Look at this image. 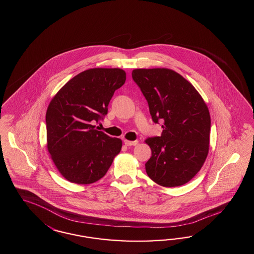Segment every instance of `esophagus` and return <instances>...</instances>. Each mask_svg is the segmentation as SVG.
<instances>
[{
  "instance_id": "obj_1",
  "label": "esophagus",
  "mask_w": 254,
  "mask_h": 254,
  "mask_svg": "<svg viewBox=\"0 0 254 254\" xmlns=\"http://www.w3.org/2000/svg\"><path fill=\"white\" fill-rule=\"evenodd\" d=\"M125 144L127 146H131V145H137L138 144V141H128V140H125L124 141Z\"/></svg>"
}]
</instances>
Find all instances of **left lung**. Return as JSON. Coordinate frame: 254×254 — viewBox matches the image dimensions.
<instances>
[{"label": "left lung", "mask_w": 254, "mask_h": 254, "mask_svg": "<svg viewBox=\"0 0 254 254\" xmlns=\"http://www.w3.org/2000/svg\"><path fill=\"white\" fill-rule=\"evenodd\" d=\"M132 78L147 100L153 122L163 123L160 137L144 142L151 148L145 170L163 187L190 182L205 163L210 146L211 116L193 85L166 68L135 69Z\"/></svg>", "instance_id": "obj_1"}]
</instances>
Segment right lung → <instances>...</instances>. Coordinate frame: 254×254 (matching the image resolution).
Returning a JSON list of instances; mask_svg holds the SVG:
<instances>
[{"label": "right lung", "instance_id": "obj_1", "mask_svg": "<svg viewBox=\"0 0 254 254\" xmlns=\"http://www.w3.org/2000/svg\"><path fill=\"white\" fill-rule=\"evenodd\" d=\"M119 68H93L67 82L46 112L47 149L63 178L91 184L103 178L122 148V140L94 128L108 113L114 91L126 82Z\"/></svg>", "mask_w": 254, "mask_h": 254}]
</instances>
